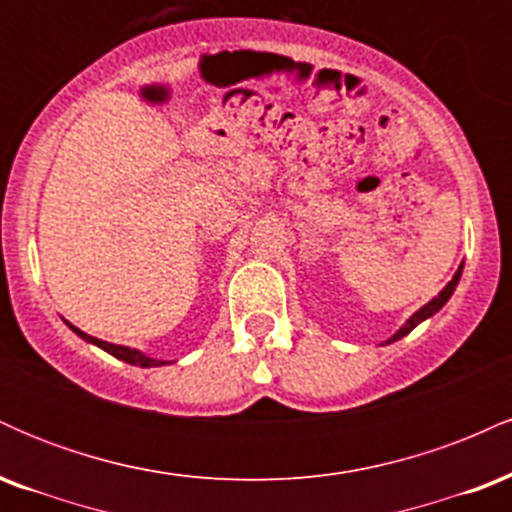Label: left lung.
<instances>
[{"label":"left lung","instance_id":"obj_1","mask_svg":"<svg viewBox=\"0 0 512 512\" xmlns=\"http://www.w3.org/2000/svg\"><path fill=\"white\" fill-rule=\"evenodd\" d=\"M462 267H464V264H460V269H457V272H455V276H452V279L448 281V284H445V289H443V291H440L436 298H431V301H428V303L424 305V308H419V310H416V313H414V315H411V317H409V320H407V322H404V325H402V327H399V330H397L395 334H392V337H390V339H387V342H383V344H380V346H385V344H392V342H397V339L407 337V334H409L411 330H414V327H416V325H421V322H424V320H428V317H431V315H436V313H438V310H440V308H443V305L450 301V296H452V293H455V289H457V284H460V276H462Z\"/></svg>","mask_w":512,"mask_h":512}]
</instances>
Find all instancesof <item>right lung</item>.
I'll list each match as a JSON object with an SVG mask.
<instances>
[{"instance_id": "right-lung-1", "label": "right lung", "mask_w": 512, "mask_h": 512, "mask_svg": "<svg viewBox=\"0 0 512 512\" xmlns=\"http://www.w3.org/2000/svg\"><path fill=\"white\" fill-rule=\"evenodd\" d=\"M64 322H67V320H64ZM67 327H69V330H72L74 334H79V337L84 339V342L93 344V346H101V349H103V351H108L110 356L120 358V361H125V363H132V366H139V368H156V366H168V363H170V361H161V358H151V356H146L144 351H139V349H129V346L110 344V342H103V339L91 337V334L81 332L79 327H74L72 322H67Z\"/></svg>"}]
</instances>
